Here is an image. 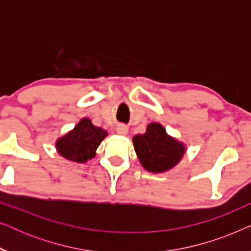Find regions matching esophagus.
<instances>
[{"label": "esophagus", "mask_w": 251, "mask_h": 251, "mask_svg": "<svg viewBox=\"0 0 251 251\" xmlns=\"http://www.w3.org/2000/svg\"><path fill=\"white\" fill-rule=\"evenodd\" d=\"M116 132L121 136H126L128 135V128H126V126H119L118 128H116Z\"/></svg>", "instance_id": "esophagus-1"}]
</instances>
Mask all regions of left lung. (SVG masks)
Masks as SVG:
<instances>
[{
  "label": "left lung",
  "instance_id": "8db88e82",
  "mask_svg": "<svg viewBox=\"0 0 251 251\" xmlns=\"http://www.w3.org/2000/svg\"><path fill=\"white\" fill-rule=\"evenodd\" d=\"M136 154L147 171L166 173L181 160L185 145L169 136L160 123H150L146 132L132 138Z\"/></svg>",
  "mask_w": 251,
  "mask_h": 251
}]
</instances>
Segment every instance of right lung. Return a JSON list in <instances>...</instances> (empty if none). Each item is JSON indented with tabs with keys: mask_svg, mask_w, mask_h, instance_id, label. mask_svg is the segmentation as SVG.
Masks as SVG:
<instances>
[{
	"mask_svg": "<svg viewBox=\"0 0 251 251\" xmlns=\"http://www.w3.org/2000/svg\"><path fill=\"white\" fill-rule=\"evenodd\" d=\"M107 131L91 123L90 119H82L73 130L56 142L58 153L65 159L77 163H85L96 155V150Z\"/></svg>",
	"mask_w": 251,
	"mask_h": 251,
	"instance_id": "obj_1",
	"label": "right lung"
}]
</instances>
